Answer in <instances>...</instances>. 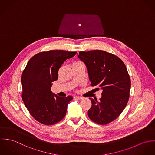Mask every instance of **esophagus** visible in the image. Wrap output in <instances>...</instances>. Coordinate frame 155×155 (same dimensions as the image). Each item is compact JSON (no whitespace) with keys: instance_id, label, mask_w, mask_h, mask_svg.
<instances>
[{"instance_id":"34e87169","label":"esophagus","mask_w":155,"mask_h":155,"mask_svg":"<svg viewBox=\"0 0 155 155\" xmlns=\"http://www.w3.org/2000/svg\"><path fill=\"white\" fill-rule=\"evenodd\" d=\"M83 97H81V96H75L74 97V99H78V100H81V99H83Z\"/></svg>"}]
</instances>
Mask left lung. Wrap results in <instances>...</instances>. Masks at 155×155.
<instances>
[{
    "mask_svg": "<svg viewBox=\"0 0 155 155\" xmlns=\"http://www.w3.org/2000/svg\"><path fill=\"white\" fill-rule=\"evenodd\" d=\"M78 58L86 64L91 86L103 90L100 101L90 98L88 117L101 125L115 120L130 97L131 80L124 63L116 55L101 50L80 52Z\"/></svg>",
    "mask_w": 155,
    "mask_h": 155,
    "instance_id": "obj_1",
    "label": "left lung"
}]
</instances>
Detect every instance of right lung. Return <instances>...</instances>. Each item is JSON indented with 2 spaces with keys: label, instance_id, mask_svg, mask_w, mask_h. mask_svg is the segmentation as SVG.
I'll return each instance as SVG.
<instances>
[{
  "label": "right lung",
  "instance_id": "obj_1",
  "mask_svg": "<svg viewBox=\"0 0 155 155\" xmlns=\"http://www.w3.org/2000/svg\"><path fill=\"white\" fill-rule=\"evenodd\" d=\"M76 52L58 50L40 52L28 62L21 76L22 99L30 114L38 122L51 125L66 115L72 96L59 97L52 93V83L58 80V71Z\"/></svg>",
  "mask_w": 155,
  "mask_h": 155
}]
</instances>
